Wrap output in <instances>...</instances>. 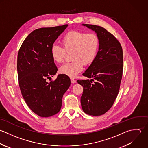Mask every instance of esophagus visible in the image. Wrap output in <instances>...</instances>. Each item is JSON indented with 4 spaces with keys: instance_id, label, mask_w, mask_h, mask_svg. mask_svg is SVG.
<instances>
[{
    "instance_id": "34e87169",
    "label": "esophagus",
    "mask_w": 148,
    "mask_h": 148,
    "mask_svg": "<svg viewBox=\"0 0 148 148\" xmlns=\"http://www.w3.org/2000/svg\"><path fill=\"white\" fill-rule=\"evenodd\" d=\"M71 82L72 84H75V83L77 82V81H76V80H75V79H73V78H71Z\"/></svg>"
}]
</instances>
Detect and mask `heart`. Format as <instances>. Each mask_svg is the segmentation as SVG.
Wrapping results in <instances>:
<instances>
[{
    "mask_svg": "<svg viewBox=\"0 0 148 148\" xmlns=\"http://www.w3.org/2000/svg\"><path fill=\"white\" fill-rule=\"evenodd\" d=\"M63 47L53 44L51 48L52 59L57 63L62 62L66 54V51L73 52V60L62 65L59 69L60 74L71 78L75 77L86 65L92 63L96 59L100 46L98 36L92 33H86L78 30L67 32L62 40Z\"/></svg>",
    "mask_w": 148,
    "mask_h": 148,
    "instance_id": "1",
    "label": "heart"
}]
</instances>
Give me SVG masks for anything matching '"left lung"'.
<instances>
[{
	"instance_id": "left-lung-1",
	"label": "left lung",
	"mask_w": 148,
	"mask_h": 148,
	"mask_svg": "<svg viewBox=\"0 0 148 148\" xmlns=\"http://www.w3.org/2000/svg\"><path fill=\"white\" fill-rule=\"evenodd\" d=\"M95 31L100 41L97 57L78 80L83 86L82 108L89 115L100 116L113 106L119 93L123 74V50L116 38L103 27L82 24Z\"/></svg>"
}]
</instances>
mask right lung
Instances as JSON below:
<instances>
[{
  "mask_svg": "<svg viewBox=\"0 0 148 148\" xmlns=\"http://www.w3.org/2000/svg\"><path fill=\"white\" fill-rule=\"evenodd\" d=\"M67 26L33 30L18 51L17 71L22 97L30 110L41 117H49L60 111L63 96L71 84L70 78L64 74H59L55 81H47L58 71L51 48Z\"/></svg>",
  "mask_w": 148,
  "mask_h": 148,
  "instance_id": "add662e5",
  "label": "right lung"
}]
</instances>
